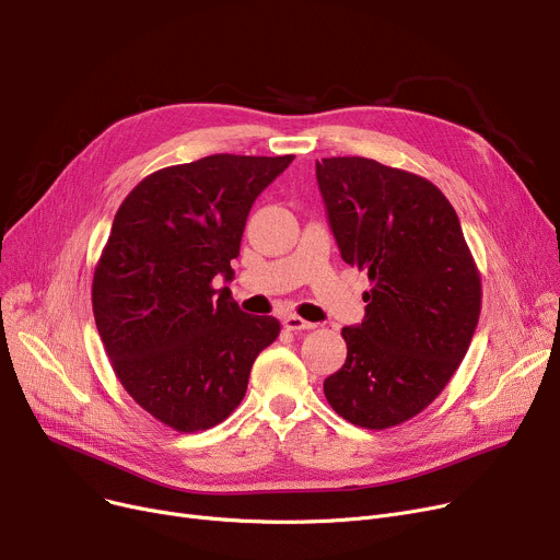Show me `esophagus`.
<instances>
[{"label": "esophagus", "instance_id": "obj_1", "mask_svg": "<svg viewBox=\"0 0 560 560\" xmlns=\"http://www.w3.org/2000/svg\"><path fill=\"white\" fill-rule=\"evenodd\" d=\"M282 325L287 327V330H291V332H305V330H314V327H316L314 323H310V320H305L301 316H295V314L284 316Z\"/></svg>", "mask_w": 560, "mask_h": 560}]
</instances>
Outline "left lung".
Masks as SVG:
<instances>
[{
    "instance_id": "obj_1",
    "label": "left lung",
    "mask_w": 560,
    "mask_h": 560,
    "mask_svg": "<svg viewBox=\"0 0 560 560\" xmlns=\"http://www.w3.org/2000/svg\"><path fill=\"white\" fill-rule=\"evenodd\" d=\"M343 261L369 271L366 316L343 327L346 364L323 382L357 427L388 430L430 407L468 352L481 276L445 194L369 158L316 160Z\"/></svg>"
}]
</instances>
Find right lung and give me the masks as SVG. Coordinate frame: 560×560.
Listing matches in <instances>:
<instances>
[{"label": "right lung", "mask_w": 560, "mask_h": 560, "mask_svg": "<svg viewBox=\"0 0 560 560\" xmlns=\"http://www.w3.org/2000/svg\"><path fill=\"white\" fill-rule=\"evenodd\" d=\"M293 155L217 153L164 167L119 206L92 278V312L110 366L147 413L203 432L246 396L255 357L280 335L217 291L233 280L253 201Z\"/></svg>", "instance_id": "right-lung-1"}]
</instances>
